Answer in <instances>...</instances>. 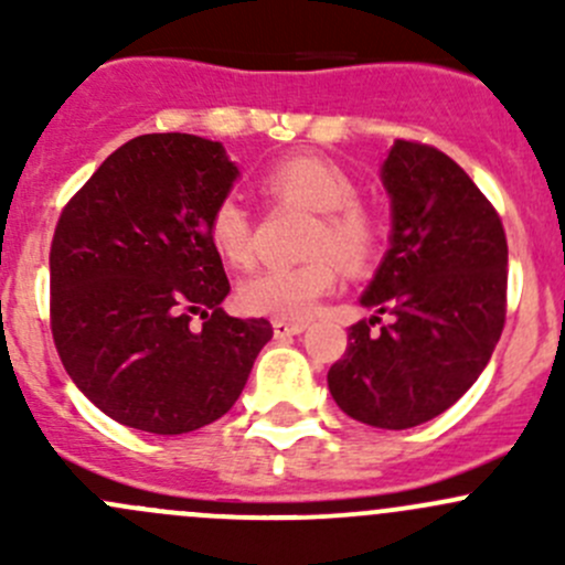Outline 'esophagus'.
<instances>
[{
  "mask_svg": "<svg viewBox=\"0 0 565 565\" xmlns=\"http://www.w3.org/2000/svg\"><path fill=\"white\" fill-rule=\"evenodd\" d=\"M306 330V322H284V319H276L273 322V333L276 339H289V335H298Z\"/></svg>",
  "mask_w": 565,
  "mask_h": 565,
  "instance_id": "esophagus-1",
  "label": "esophagus"
}]
</instances>
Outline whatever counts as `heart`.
I'll use <instances>...</instances> for the list:
<instances>
[{
	"instance_id": "heart-1",
	"label": "heart",
	"mask_w": 565,
	"mask_h": 565,
	"mask_svg": "<svg viewBox=\"0 0 565 565\" xmlns=\"http://www.w3.org/2000/svg\"><path fill=\"white\" fill-rule=\"evenodd\" d=\"M259 188L273 204H298L317 213L303 246L309 259L254 273L237 289V303L246 315L298 322L317 309L319 298L333 292L339 262L347 270L369 265L377 248V226L355 199L352 177L322 156L281 158L262 174ZM207 241L230 267L254 262L256 224L235 196H224L210 210Z\"/></svg>"
}]
</instances>
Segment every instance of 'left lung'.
I'll use <instances>...</instances> for the list:
<instances>
[{
	"label": "left lung",
	"mask_w": 565,
	"mask_h": 565,
	"mask_svg": "<svg viewBox=\"0 0 565 565\" xmlns=\"http://www.w3.org/2000/svg\"><path fill=\"white\" fill-rule=\"evenodd\" d=\"M383 182L391 248L361 303L391 322L352 324L328 388L350 418L409 429L446 413L487 369L505 324L509 243L492 202L437 147L398 139Z\"/></svg>",
	"instance_id": "left-lung-1"
}]
</instances>
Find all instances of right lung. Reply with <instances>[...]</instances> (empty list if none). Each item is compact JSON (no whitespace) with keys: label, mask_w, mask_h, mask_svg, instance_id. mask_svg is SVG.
Here are the masks:
<instances>
[{"label":"right lung","mask_w":565,"mask_h":565,"mask_svg":"<svg viewBox=\"0 0 565 565\" xmlns=\"http://www.w3.org/2000/svg\"><path fill=\"white\" fill-rule=\"evenodd\" d=\"M237 167L218 141H125L65 204L51 241V333L78 391L152 435L202 429L237 402L267 319L221 309L230 295L207 218ZM199 316V329L190 319Z\"/></svg>","instance_id":"right-lung-1"}]
</instances>
